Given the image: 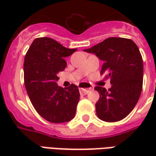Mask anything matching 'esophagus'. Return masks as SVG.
<instances>
[{"instance_id": "1", "label": "esophagus", "mask_w": 156, "mask_h": 156, "mask_svg": "<svg viewBox=\"0 0 156 156\" xmlns=\"http://www.w3.org/2000/svg\"><path fill=\"white\" fill-rule=\"evenodd\" d=\"M82 87L81 88H79V91H80V94L83 95H85L88 94V92L91 91L92 89H93V87H91L90 85L87 83H80Z\"/></svg>"}]
</instances>
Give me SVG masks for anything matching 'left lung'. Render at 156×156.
I'll use <instances>...</instances> for the list:
<instances>
[{"instance_id":"8db88e82","label":"left lung","mask_w":156,"mask_h":156,"mask_svg":"<svg viewBox=\"0 0 156 156\" xmlns=\"http://www.w3.org/2000/svg\"><path fill=\"white\" fill-rule=\"evenodd\" d=\"M104 61L100 73L110 78L108 90L97 86L99 94L96 113L100 119L116 122L123 119L137 104L143 86V59L131 39L109 37L88 49Z\"/></svg>"}]
</instances>
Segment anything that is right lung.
<instances>
[{
	"label": "right lung",
	"mask_w": 156,
	"mask_h": 156,
	"mask_svg": "<svg viewBox=\"0 0 156 156\" xmlns=\"http://www.w3.org/2000/svg\"><path fill=\"white\" fill-rule=\"evenodd\" d=\"M77 49H69L49 37H38L32 41L25 56L24 83L36 111L46 120L59 124L73 119L79 100L75 84L59 87V72L64 70V58Z\"/></svg>",
	"instance_id": "1"
}]
</instances>
